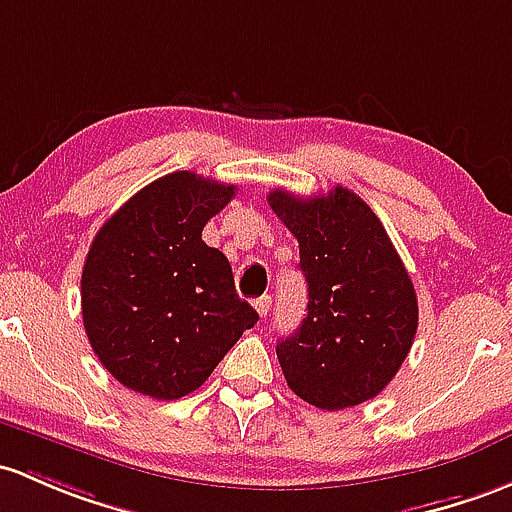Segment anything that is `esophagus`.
Wrapping results in <instances>:
<instances>
[{
    "mask_svg": "<svg viewBox=\"0 0 512 512\" xmlns=\"http://www.w3.org/2000/svg\"><path fill=\"white\" fill-rule=\"evenodd\" d=\"M254 305H256V312H258V315L266 317V315H268V310H271V295H263V298H258V300L254 302Z\"/></svg>",
    "mask_w": 512,
    "mask_h": 512,
    "instance_id": "34e87169",
    "label": "esophagus"
}]
</instances>
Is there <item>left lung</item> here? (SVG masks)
I'll return each instance as SVG.
<instances>
[{"instance_id": "obj_1", "label": "left lung", "mask_w": 512, "mask_h": 512, "mask_svg": "<svg viewBox=\"0 0 512 512\" xmlns=\"http://www.w3.org/2000/svg\"><path fill=\"white\" fill-rule=\"evenodd\" d=\"M300 244L307 317L276 354L290 390L322 410L376 398L393 381L417 332V295L381 219L337 185L310 200L268 192Z\"/></svg>"}]
</instances>
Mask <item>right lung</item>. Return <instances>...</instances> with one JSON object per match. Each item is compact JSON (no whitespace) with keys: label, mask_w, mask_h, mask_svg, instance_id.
<instances>
[{"label":"right lung","mask_w":512,"mask_h":512,"mask_svg":"<svg viewBox=\"0 0 512 512\" xmlns=\"http://www.w3.org/2000/svg\"><path fill=\"white\" fill-rule=\"evenodd\" d=\"M236 185L175 170L124 202L92 239L82 268V322L102 366L126 388L178 400L258 322L232 266L202 229Z\"/></svg>","instance_id":"right-lung-1"}]
</instances>
